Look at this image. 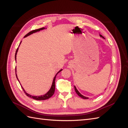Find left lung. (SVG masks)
<instances>
[{
    "instance_id": "8db88e82",
    "label": "left lung",
    "mask_w": 128,
    "mask_h": 128,
    "mask_svg": "<svg viewBox=\"0 0 128 128\" xmlns=\"http://www.w3.org/2000/svg\"><path fill=\"white\" fill-rule=\"evenodd\" d=\"M100 36L101 37H102V38H104H104L103 36H102L100 34ZM74 88H75V92H76V94H78V95L80 96V97H81V98H83V99H88V98L86 97V96H83V95L81 94H80V93L79 92V91H78V90H77V89L76 88V86H74Z\"/></svg>"
}]
</instances>
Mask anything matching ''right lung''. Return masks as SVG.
<instances>
[{"instance_id": "add662e5", "label": "right lung", "mask_w": 128, "mask_h": 128, "mask_svg": "<svg viewBox=\"0 0 128 128\" xmlns=\"http://www.w3.org/2000/svg\"><path fill=\"white\" fill-rule=\"evenodd\" d=\"M45 29V28H44V27H43V28H40V29H36V30H34L32 31V32H29V33L27 34L24 37H27V36H28L30 35L31 34H32L33 33L36 32H40V30H43V29ZM21 42H20V44H21ZM18 48H17L16 51V52H15V60H16V54H17V52H18ZM61 70H62V69L56 74V75H55L54 77V78H53V82H52V86H51V88H50V90H49L47 93H46V94H45L44 95L40 96H32V95H30V94H28V93H26V92L25 91L24 89V88H23V87L22 86L21 84H20V85L21 86V87H22V89H23V90H24V92L25 94H26L27 96H29V97L32 98V99H34V100H44L48 99H49L50 98H51V96L53 95V94H54V91H55V80H56V76L59 73V72H60ZM15 72H16V68H15ZM16 76L17 79L18 80V76H17V75H16ZM18 82H19V80H18ZM19 83H20V82H19Z\"/></svg>"}]
</instances>
